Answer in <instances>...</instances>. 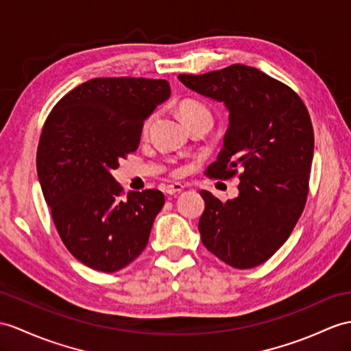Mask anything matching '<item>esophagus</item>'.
Returning <instances> with one entry per match:
<instances>
[{"instance_id": "34e87169", "label": "esophagus", "mask_w": 351, "mask_h": 351, "mask_svg": "<svg viewBox=\"0 0 351 351\" xmlns=\"http://www.w3.org/2000/svg\"><path fill=\"white\" fill-rule=\"evenodd\" d=\"M183 191V184H180V183H174V184H169V186H167L165 189H164V192H165V195L167 196H171V195H176V193H180Z\"/></svg>"}]
</instances>
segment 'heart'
Listing matches in <instances>:
<instances>
[{
    "mask_svg": "<svg viewBox=\"0 0 351 351\" xmlns=\"http://www.w3.org/2000/svg\"><path fill=\"white\" fill-rule=\"evenodd\" d=\"M178 111H180V116L186 125H189L195 121H199V119H210V121H213L210 108L205 104H202V102L195 101V99H187V101L182 102V106H180V108H178ZM152 121H153L152 117L147 119L146 123H144V131L149 130V126L152 125Z\"/></svg>",
    "mask_w": 351,
    "mask_h": 351,
    "instance_id": "b5f03b06",
    "label": "heart"
}]
</instances>
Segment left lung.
<instances>
[{
  "instance_id": "8db88e82",
  "label": "left lung",
  "mask_w": 351,
  "mask_h": 351,
  "mask_svg": "<svg viewBox=\"0 0 351 351\" xmlns=\"http://www.w3.org/2000/svg\"><path fill=\"white\" fill-rule=\"evenodd\" d=\"M178 80L229 111L223 147L207 176L241 171L234 199L201 191L202 244L230 267H258L286 243L305 207L314 153L308 110L285 83L243 64Z\"/></svg>"
}]
</instances>
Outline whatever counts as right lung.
I'll return each mask as SVG.
<instances>
[{
	"mask_svg": "<svg viewBox=\"0 0 351 351\" xmlns=\"http://www.w3.org/2000/svg\"><path fill=\"white\" fill-rule=\"evenodd\" d=\"M167 80L104 77L58 102L43 126L37 173L62 243L86 267L116 272L146 249L162 192H130L111 171L138 147L144 121L169 98Z\"/></svg>",
	"mask_w": 351,
	"mask_h": 351,
	"instance_id": "add662e5",
	"label": "right lung"
}]
</instances>
